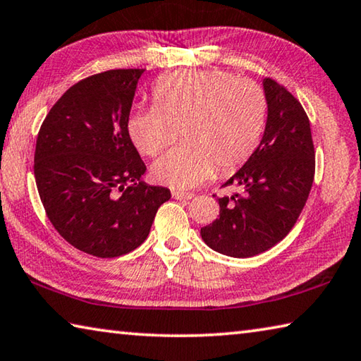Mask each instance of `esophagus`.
<instances>
[{"label": "esophagus", "instance_id": "34e87169", "mask_svg": "<svg viewBox=\"0 0 361 361\" xmlns=\"http://www.w3.org/2000/svg\"><path fill=\"white\" fill-rule=\"evenodd\" d=\"M172 195H173V199H178V200H189L194 197L192 192H181V191H173Z\"/></svg>", "mask_w": 361, "mask_h": 361}]
</instances>
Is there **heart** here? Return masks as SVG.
<instances>
[{"instance_id":"obj_1","label":"heart","mask_w":361,"mask_h":361,"mask_svg":"<svg viewBox=\"0 0 361 361\" xmlns=\"http://www.w3.org/2000/svg\"><path fill=\"white\" fill-rule=\"evenodd\" d=\"M151 108L129 114L127 133L135 148L154 156L172 145L181 127L185 145L152 164L156 181L189 189L253 154L266 124L267 102L258 84L226 71L188 70L159 78Z\"/></svg>"}]
</instances>
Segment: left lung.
Returning <instances> with one entry per match:
<instances>
[{"mask_svg":"<svg viewBox=\"0 0 361 361\" xmlns=\"http://www.w3.org/2000/svg\"><path fill=\"white\" fill-rule=\"evenodd\" d=\"M267 102L264 133L242 169L224 183L243 189L218 199L219 218L200 229L212 250L250 258L288 234L309 197L315 152L309 118L295 97L271 78L262 79Z\"/></svg>","mask_w":361,"mask_h":361,"instance_id":"obj_1","label":"left lung"}]
</instances>
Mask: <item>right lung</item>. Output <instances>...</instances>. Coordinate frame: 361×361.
<instances>
[{"instance_id":"right-lung-1","label":"right lung","mask_w":361,"mask_h":361,"mask_svg":"<svg viewBox=\"0 0 361 361\" xmlns=\"http://www.w3.org/2000/svg\"><path fill=\"white\" fill-rule=\"evenodd\" d=\"M145 70H109L71 85L42 122L35 178L47 218L81 252L116 258L142 245L167 188L142 181L145 162L127 133Z\"/></svg>"}]
</instances>
